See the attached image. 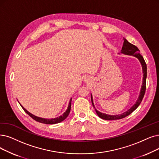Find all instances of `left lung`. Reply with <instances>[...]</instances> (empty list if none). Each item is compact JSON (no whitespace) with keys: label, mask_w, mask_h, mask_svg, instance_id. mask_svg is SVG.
Instances as JSON below:
<instances>
[{"label":"left lung","mask_w":159,"mask_h":159,"mask_svg":"<svg viewBox=\"0 0 159 159\" xmlns=\"http://www.w3.org/2000/svg\"><path fill=\"white\" fill-rule=\"evenodd\" d=\"M121 53L126 54V55H133L135 56L136 57L138 58V59L140 61L142 66V69H143V84L142 86V89L140 92V94H139V98L136 102V103L133 106L130 110H129L126 112L123 113L121 115H117V116H110V115H107V114L102 113L101 112H99L97 111L96 109H95V111H96V113L98 115V117H100L101 119H103L105 120H117V119H123L125 118V117L129 116L131 113L134 111L137 107L139 106V105L142 102V101L143 100V98L144 97V94L145 93L146 90V78H147V65H146V63L145 62V60L143 57H142V54L140 53V51L139 50V49L134 45L130 43L126 39H124V43H123V46L121 50ZM91 100H92V104L93 107H94V104L93 102V99H92V96H91ZM95 108V107H94Z\"/></svg>","instance_id":"8db88e82"}]
</instances>
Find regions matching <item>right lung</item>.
Instances as JSON below:
<instances>
[{
    "label": "right lung",
    "mask_w": 159,
    "mask_h": 159,
    "mask_svg": "<svg viewBox=\"0 0 159 159\" xmlns=\"http://www.w3.org/2000/svg\"><path fill=\"white\" fill-rule=\"evenodd\" d=\"M71 101L72 100H70V102L69 106H68L67 110L64 113H63L61 116L58 117L57 118H55V119H43V118H40V117H36V116L33 115V114H31L30 113H29L27 110H25L20 104L22 107V108L23 109L25 112L27 113L30 117L33 118L34 120H36V121L39 122V123H44V124H56V123H60V122L62 121L63 120H65L68 117L70 111V109H71Z\"/></svg>",
    "instance_id": "right-lung-1"
}]
</instances>
